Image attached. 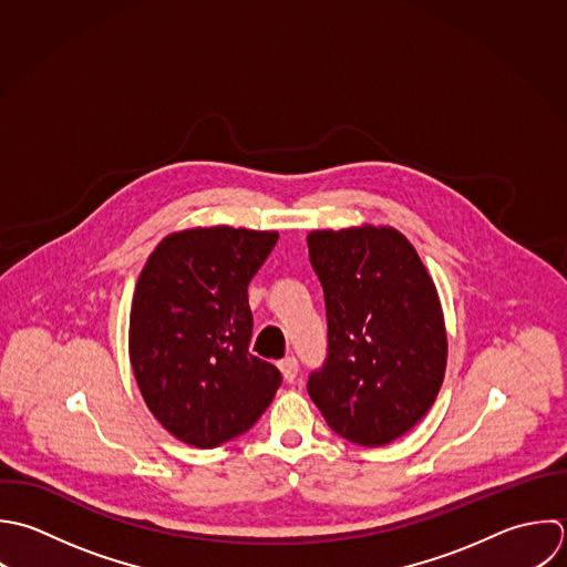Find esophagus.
<instances>
[{
	"instance_id": "obj_1",
	"label": "esophagus",
	"mask_w": 567,
	"mask_h": 567,
	"mask_svg": "<svg viewBox=\"0 0 567 567\" xmlns=\"http://www.w3.org/2000/svg\"><path fill=\"white\" fill-rule=\"evenodd\" d=\"M278 369L282 371V378H285L287 382H293L296 375H298V360H296L293 355H289V358H285V360L278 362Z\"/></svg>"
}]
</instances>
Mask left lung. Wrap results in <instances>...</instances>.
<instances>
[{"label":"left lung","mask_w":567,"mask_h":567,"mask_svg":"<svg viewBox=\"0 0 567 567\" xmlns=\"http://www.w3.org/2000/svg\"><path fill=\"white\" fill-rule=\"evenodd\" d=\"M307 245L329 324L309 398L344 440L384 446L429 413L444 382L449 340L435 282L393 227L318 229Z\"/></svg>","instance_id":"left-lung-1"}]
</instances>
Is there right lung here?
Listing matches in <instances>:
<instances>
[{
	"label": "right lung",
	"instance_id": "1",
	"mask_svg": "<svg viewBox=\"0 0 567 567\" xmlns=\"http://www.w3.org/2000/svg\"><path fill=\"white\" fill-rule=\"evenodd\" d=\"M276 231L196 227L150 254L130 309V362L150 413L176 440L214 449L247 433L282 375L249 353L247 287Z\"/></svg>",
	"mask_w": 567,
	"mask_h": 567
}]
</instances>
